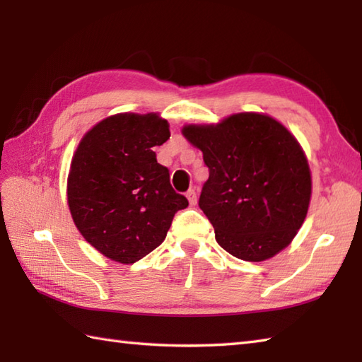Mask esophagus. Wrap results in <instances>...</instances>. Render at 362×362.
Instances as JSON below:
<instances>
[{"mask_svg":"<svg viewBox=\"0 0 362 362\" xmlns=\"http://www.w3.org/2000/svg\"><path fill=\"white\" fill-rule=\"evenodd\" d=\"M187 197H188V201H189L191 205H196V202H197V193H196L194 188H191V189L187 191Z\"/></svg>","mask_w":362,"mask_h":362,"instance_id":"34e87169","label":"esophagus"}]
</instances>
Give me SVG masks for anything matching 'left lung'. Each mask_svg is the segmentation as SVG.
I'll list each match as a JSON object with an SVG mask.
<instances>
[{
  "label": "left lung",
  "mask_w": 362,
  "mask_h": 362,
  "mask_svg": "<svg viewBox=\"0 0 362 362\" xmlns=\"http://www.w3.org/2000/svg\"><path fill=\"white\" fill-rule=\"evenodd\" d=\"M183 135L209 168L199 206L221 247L244 261L286 247L311 197L308 161L288 129L266 115L238 113L216 126H185Z\"/></svg>",
  "instance_id": "8db88e82"
}]
</instances>
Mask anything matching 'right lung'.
<instances>
[{"instance_id":"add662e5","label":"right lung","mask_w":362,"mask_h":362,"mask_svg":"<svg viewBox=\"0 0 362 362\" xmlns=\"http://www.w3.org/2000/svg\"><path fill=\"white\" fill-rule=\"evenodd\" d=\"M156 113H121L82 138L68 175V205L82 236L113 261L132 264L163 243L188 206L153 148L169 140Z\"/></svg>"}]
</instances>
